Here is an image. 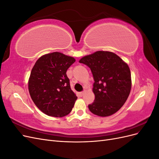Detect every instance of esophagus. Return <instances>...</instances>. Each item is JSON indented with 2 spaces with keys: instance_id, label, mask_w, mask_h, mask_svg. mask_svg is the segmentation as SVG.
Here are the masks:
<instances>
[{
  "instance_id": "esophagus-1",
  "label": "esophagus",
  "mask_w": 159,
  "mask_h": 159,
  "mask_svg": "<svg viewBox=\"0 0 159 159\" xmlns=\"http://www.w3.org/2000/svg\"><path fill=\"white\" fill-rule=\"evenodd\" d=\"M84 95V91H81V92L80 93V96H81V97H82Z\"/></svg>"
}]
</instances>
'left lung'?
<instances>
[{"label":"left lung","mask_w":159,"mask_h":159,"mask_svg":"<svg viewBox=\"0 0 159 159\" xmlns=\"http://www.w3.org/2000/svg\"><path fill=\"white\" fill-rule=\"evenodd\" d=\"M80 63L88 66L94 83V102L90 111L101 117L116 113L127 101L131 89V71L128 65L113 52L98 51L83 57Z\"/></svg>","instance_id":"left-lung-1"}]
</instances>
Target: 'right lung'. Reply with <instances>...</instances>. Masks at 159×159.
<instances>
[{
    "mask_svg": "<svg viewBox=\"0 0 159 159\" xmlns=\"http://www.w3.org/2000/svg\"><path fill=\"white\" fill-rule=\"evenodd\" d=\"M75 61L74 57L53 52L38 59L28 81L30 97L41 111L61 117L69 114L77 96L71 91L66 71Z\"/></svg>",
    "mask_w": 159,
    "mask_h": 159,
    "instance_id": "obj_1",
    "label": "right lung"
}]
</instances>
